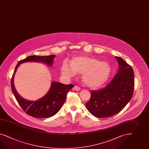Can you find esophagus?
Masks as SVG:
<instances>
[{"mask_svg":"<svg viewBox=\"0 0 149 149\" xmlns=\"http://www.w3.org/2000/svg\"><path fill=\"white\" fill-rule=\"evenodd\" d=\"M74 90H75V91H80L81 88L79 87V86H75L74 87Z\"/></svg>","mask_w":149,"mask_h":149,"instance_id":"esophagus-1","label":"esophagus"}]
</instances>
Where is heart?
Masks as SVG:
<instances>
[{
	"label": "heart",
	"mask_w": 149,
	"mask_h": 149,
	"mask_svg": "<svg viewBox=\"0 0 149 149\" xmlns=\"http://www.w3.org/2000/svg\"><path fill=\"white\" fill-rule=\"evenodd\" d=\"M111 72L109 63L87 55L75 57L70 61V64L64 62L61 68L62 74L67 78H70L77 74H82V82L92 88H97L104 85L108 80Z\"/></svg>",
	"instance_id": "b5f03b06"
}]
</instances>
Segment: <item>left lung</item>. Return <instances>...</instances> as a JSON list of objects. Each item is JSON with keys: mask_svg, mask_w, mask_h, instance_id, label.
Instances as JSON below:
<instances>
[{"mask_svg": "<svg viewBox=\"0 0 149 149\" xmlns=\"http://www.w3.org/2000/svg\"><path fill=\"white\" fill-rule=\"evenodd\" d=\"M118 72L105 88L92 91L86 108L94 116L103 118L111 117L125 107L132 97L134 79L132 68L122 58L116 56Z\"/></svg>", "mask_w": 149, "mask_h": 149, "instance_id": "left-lung-1", "label": "left lung"}]
</instances>
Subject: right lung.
Returning a JSON list of instances; mask_svg holds the SVG:
<instances>
[{
    "label": "right lung",
    "instance_id": "add662e5",
    "mask_svg": "<svg viewBox=\"0 0 149 149\" xmlns=\"http://www.w3.org/2000/svg\"><path fill=\"white\" fill-rule=\"evenodd\" d=\"M55 55L49 56H30L20 61L17 64L11 81L12 92L22 109L29 116L36 118H47L52 117L59 111L64 104L67 93L74 86L72 84L67 85L58 82H52L48 93L36 101L26 100L17 92L14 86V77L17 69L21 63L27 62H42L52 66Z\"/></svg>",
    "mask_w": 149,
    "mask_h": 149
}]
</instances>
